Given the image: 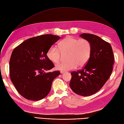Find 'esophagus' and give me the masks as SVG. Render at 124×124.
Masks as SVG:
<instances>
[{
  "label": "esophagus",
  "instance_id": "34e87169",
  "mask_svg": "<svg viewBox=\"0 0 124 124\" xmlns=\"http://www.w3.org/2000/svg\"><path fill=\"white\" fill-rule=\"evenodd\" d=\"M64 72H65V71H61V73L62 74Z\"/></svg>",
  "mask_w": 124,
  "mask_h": 124
}]
</instances>
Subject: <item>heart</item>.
<instances>
[{"label": "heart", "mask_w": 124, "mask_h": 124, "mask_svg": "<svg viewBox=\"0 0 124 124\" xmlns=\"http://www.w3.org/2000/svg\"><path fill=\"white\" fill-rule=\"evenodd\" d=\"M67 61H63L56 65L57 70L68 71L74 69L78 65L83 66L91 57L92 46L89 41L85 39H78L67 36L58 44V47L52 46L47 52V57L52 62L57 63L61 58L62 54L67 53Z\"/></svg>", "instance_id": "heart-1"}]
</instances>
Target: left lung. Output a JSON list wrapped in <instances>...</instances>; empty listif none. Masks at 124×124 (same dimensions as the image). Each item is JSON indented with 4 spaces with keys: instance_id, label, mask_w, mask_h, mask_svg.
Wrapping results in <instances>:
<instances>
[{
    "instance_id": "1",
    "label": "left lung",
    "mask_w": 124,
    "mask_h": 124,
    "mask_svg": "<svg viewBox=\"0 0 124 124\" xmlns=\"http://www.w3.org/2000/svg\"><path fill=\"white\" fill-rule=\"evenodd\" d=\"M80 36L91 43V55L83 69L71 73L69 85L77 94L89 96L99 91L110 77L114 55L110 44L99 37L85 33Z\"/></svg>"
}]
</instances>
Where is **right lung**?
Masks as SVG:
<instances>
[{
  "instance_id": "obj_1",
  "label": "right lung",
  "mask_w": 124,
  "mask_h": 124,
  "mask_svg": "<svg viewBox=\"0 0 124 124\" xmlns=\"http://www.w3.org/2000/svg\"><path fill=\"white\" fill-rule=\"evenodd\" d=\"M53 35H43L25 40L14 48L9 63L10 79L24 98L38 101L50 93L59 71L46 73L54 68L47 57L49 48L60 39Z\"/></svg>"
}]
</instances>
